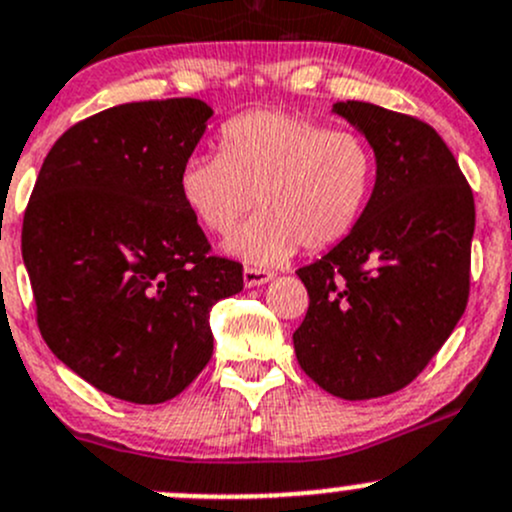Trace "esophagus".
<instances>
[{"label":"esophagus","instance_id":"1","mask_svg":"<svg viewBox=\"0 0 512 512\" xmlns=\"http://www.w3.org/2000/svg\"><path fill=\"white\" fill-rule=\"evenodd\" d=\"M275 280V275H272L270 270H257V267H245V272H242V282H245V287H260V285H267V282Z\"/></svg>","mask_w":512,"mask_h":512}]
</instances>
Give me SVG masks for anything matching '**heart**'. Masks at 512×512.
Wrapping results in <instances>:
<instances>
[{
    "label": "heart",
    "instance_id": "b5f03b06",
    "mask_svg": "<svg viewBox=\"0 0 512 512\" xmlns=\"http://www.w3.org/2000/svg\"><path fill=\"white\" fill-rule=\"evenodd\" d=\"M220 148L185 160L180 195L215 235L260 205L262 213L227 240V250L252 265H280L299 245L317 252L342 242L374 188V153L359 133L329 131L292 113L232 118Z\"/></svg>",
    "mask_w": 512,
    "mask_h": 512
}]
</instances>
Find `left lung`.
Returning <instances> with one entry per match:
<instances>
[{
	"instance_id": "1",
	"label": "left lung",
	"mask_w": 512,
	"mask_h": 512,
	"mask_svg": "<svg viewBox=\"0 0 512 512\" xmlns=\"http://www.w3.org/2000/svg\"><path fill=\"white\" fill-rule=\"evenodd\" d=\"M332 113L369 141L376 180L354 230L297 270L309 309L292 342L324 391L379 399L411 384L466 312L476 205L428 123L364 101Z\"/></svg>"
}]
</instances>
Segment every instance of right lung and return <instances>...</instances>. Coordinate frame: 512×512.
<instances>
[{
  "label": "right lung",
  "instance_id": "add662e5",
  "mask_svg": "<svg viewBox=\"0 0 512 512\" xmlns=\"http://www.w3.org/2000/svg\"><path fill=\"white\" fill-rule=\"evenodd\" d=\"M210 116L200 98H168L76 123L44 158L24 213L41 337L113 399L178 396L213 356L210 309L242 289V265L208 255L180 195Z\"/></svg>",
  "mask_w": 512,
  "mask_h": 512
}]
</instances>
